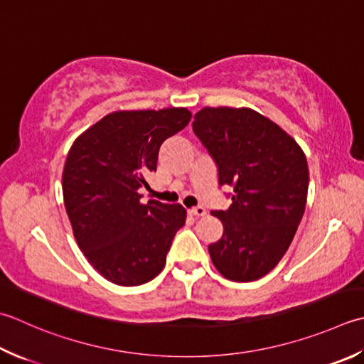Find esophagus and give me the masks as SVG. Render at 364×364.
<instances>
[{"label":"esophagus","instance_id":"34e87169","mask_svg":"<svg viewBox=\"0 0 364 364\" xmlns=\"http://www.w3.org/2000/svg\"><path fill=\"white\" fill-rule=\"evenodd\" d=\"M189 215L196 216V218H200V216L206 215V210L203 208V206H196V208H191L189 210Z\"/></svg>","mask_w":364,"mask_h":364}]
</instances>
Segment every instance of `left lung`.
<instances>
[{
  "instance_id": "1",
  "label": "left lung",
  "mask_w": 364,
  "mask_h": 364,
  "mask_svg": "<svg viewBox=\"0 0 364 364\" xmlns=\"http://www.w3.org/2000/svg\"><path fill=\"white\" fill-rule=\"evenodd\" d=\"M192 127L218 164L220 186H233L229 210L211 213L224 227L208 246L213 265L229 281H257L279 263L300 225L306 156L282 127L247 107H203Z\"/></svg>"
}]
</instances>
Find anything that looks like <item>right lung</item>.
Wrapping results in <instances>:
<instances>
[{"mask_svg": "<svg viewBox=\"0 0 364 364\" xmlns=\"http://www.w3.org/2000/svg\"><path fill=\"white\" fill-rule=\"evenodd\" d=\"M186 107L118 110L83 131L63 170V198L78 247L117 286L154 279L186 220L180 203L148 200L139 188L156 172L159 148L189 124Z\"/></svg>", "mask_w": 364, "mask_h": 364, "instance_id": "obj_1", "label": "right lung"}]
</instances>
